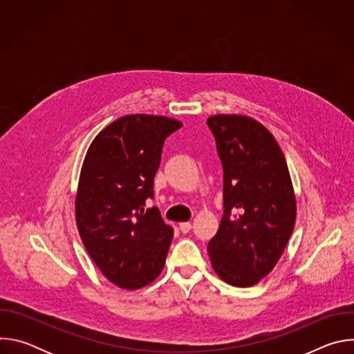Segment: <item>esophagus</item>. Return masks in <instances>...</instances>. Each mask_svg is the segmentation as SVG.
Instances as JSON below:
<instances>
[{"instance_id":"34e87169","label":"esophagus","mask_w":354,"mask_h":354,"mask_svg":"<svg viewBox=\"0 0 354 354\" xmlns=\"http://www.w3.org/2000/svg\"><path fill=\"white\" fill-rule=\"evenodd\" d=\"M179 228H180V231H182L183 234H187V232L192 230V224L187 223V221H186V223H180V224H179Z\"/></svg>"}]
</instances>
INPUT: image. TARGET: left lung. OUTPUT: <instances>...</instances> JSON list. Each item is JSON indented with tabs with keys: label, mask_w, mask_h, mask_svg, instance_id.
<instances>
[{
	"label": "left lung",
	"mask_w": 354,
	"mask_h": 354,
	"mask_svg": "<svg viewBox=\"0 0 354 354\" xmlns=\"http://www.w3.org/2000/svg\"><path fill=\"white\" fill-rule=\"evenodd\" d=\"M224 172V216L207 250L217 276L250 287L268 276L291 236L295 194L273 134L243 115L207 119Z\"/></svg>",
	"instance_id": "1"
}]
</instances>
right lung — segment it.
I'll return each mask as SVG.
<instances>
[{
	"label": "right lung",
	"instance_id": "1",
	"mask_svg": "<svg viewBox=\"0 0 354 354\" xmlns=\"http://www.w3.org/2000/svg\"><path fill=\"white\" fill-rule=\"evenodd\" d=\"M179 120L154 115H127L91 142L80 174L75 221L91 259L113 284L137 290L164 269L174 228L157 207L154 178L165 138Z\"/></svg>",
	"mask_w": 354,
	"mask_h": 354
}]
</instances>
